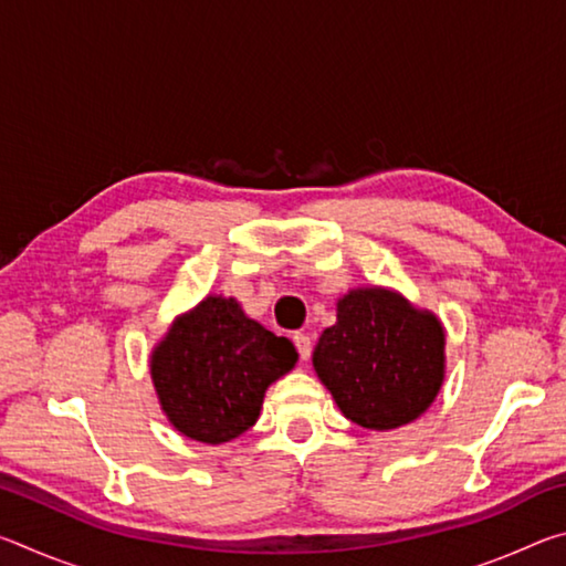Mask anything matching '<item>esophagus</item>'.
Returning <instances> with one entry per match:
<instances>
[{"mask_svg":"<svg viewBox=\"0 0 566 566\" xmlns=\"http://www.w3.org/2000/svg\"><path fill=\"white\" fill-rule=\"evenodd\" d=\"M292 339H294L296 352H300V357H302V359H310V354H312V337H310V334L296 332Z\"/></svg>","mask_w":566,"mask_h":566,"instance_id":"esophagus-1","label":"esophagus"}]
</instances>
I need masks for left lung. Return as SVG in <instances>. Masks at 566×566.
<instances>
[{"label":"left lung","mask_w":566,"mask_h":566,"mask_svg":"<svg viewBox=\"0 0 566 566\" xmlns=\"http://www.w3.org/2000/svg\"><path fill=\"white\" fill-rule=\"evenodd\" d=\"M447 334L434 312L387 286H357L337 300L312 364L342 415L364 429L405 427L444 385Z\"/></svg>","instance_id":"left-lung-1"}]
</instances>
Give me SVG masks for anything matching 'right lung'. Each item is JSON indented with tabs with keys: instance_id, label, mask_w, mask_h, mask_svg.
I'll return each instance as SVG.
<instances>
[{
	"instance_id": "obj_1",
	"label": "right lung",
	"mask_w": 566,
	"mask_h": 566,
	"mask_svg": "<svg viewBox=\"0 0 566 566\" xmlns=\"http://www.w3.org/2000/svg\"><path fill=\"white\" fill-rule=\"evenodd\" d=\"M296 359L294 344L249 319L234 296L207 294L155 344L149 375L179 434L224 444L254 427L266 389Z\"/></svg>"
}]
</instances>
